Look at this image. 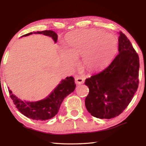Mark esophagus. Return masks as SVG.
<instances>
[{"label": "esophagus", "instance_id": "esophagus-1", "mask_svg": "<svg viewBox=\"0 0 146 146\" xmlns=\"http://www.w3.org/2000/svg\"><path fill=\"white\" fill-rule=\"evenodd\" d=\"M75 81H76V83L77 85H80V84H82V83L84 82L85 78H84V77H83V76H78L75 78Z\"/></svg>", "mask_w": 146, "mask_h": 146}]
</instances>
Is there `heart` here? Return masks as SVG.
Returning a JSON list of instances; mask_svg holds the SVG:
<instances>
[{
    "label": "heart",
    "mask_w": 146,
    "mask_h": 146,
    "mask_svg": "<svg viewBox=\"0 0 146 146\" xmlns=\"http://www.w3.org/2000/svg\"><path fill=\"white\" fill-rule=\"evenodd\" d=\"M69 49L62 48L60 58L66 66H73L78 56H83V63L88 69L98 70L112 59L117 49V40L113 35L97 29H83L68 36Z\"/></svg>",
    "instance_id": "1"
}]
</instances>
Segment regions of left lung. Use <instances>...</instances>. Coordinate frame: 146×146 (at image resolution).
<instances>
[{"mask_svg":"<svg viewBox=\"0 0 146 146\" xmlns=\"http://www.w3.org/2000/svg\"><path fill=\"white\" fill-rule=\"evenodd\" d=\"M119 53L111 63L86 78V109L92 115L110 119L123 112L137 91L139 58L127 36L119 32Z\"/></svg>","mask_w":146,"mask_h":146,"instance_id":"obj_1","label":"left lung"}]
</instances>
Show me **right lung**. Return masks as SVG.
Listing matches in <instances>:
<instances>
[{
    "mask_svg": "<svg viewBox=\"0 0 146 146\" xmlns=\"http://www.w3.org/2000/svg\"><path fill=\"white\" fill-rule=\"evenodd\" d=\"M33 34L48 36L53 39L54 42H57V34L51 30L30 33L21 37L27 36ZM75 87L73 77H66V79L61 80L60 84L48 97L37 102L23 101L12 94L9 88V92L15 107L21 113L33 120L43 121L51 119L58 113L64 98L75 90Z\"/></svg>",
    "mask_w": 146,
    "mask_h": 146,
    "instance_id": "right-lung-1",
    "label": "right lung"
}]
</instances>
